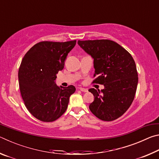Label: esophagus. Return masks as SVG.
<instances>
[{
	"label": "esophagus",
	"instance_id": "1",
	"mask_svg": "<svg viewBox=\"0 0 159 159\" xmlns=\"http://www.w3.org/2000/svg\"><path fill=\"white\" fill-rule=\"evenodd\" d=\"M79 90H80V91H82V92H84V93H87L88 91V90L87 89V88H79Z\"/></svg>",
	"mask_w": 159,
	"mask_h": 159
}]
</instances>
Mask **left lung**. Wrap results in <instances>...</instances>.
Here are the masks:
<instances>
[{
    "mask_svg": "<svg viewBox=\"0 0 159 159\" xmlns=\"http://www.w3.org/2000/svg\"><path fill=\"white\" fill-rule=\"evenodd\" d=\"M78 44L91 56L97 79L104 89L89 90L94 95L91 112L100 120L111 121L127 111L135 95L138 76L135 62L127 50L110 40L79 41Z\"/></svg>",
    "mask_w": 159,
    "mask_h": 159,
    "instance_id": "1",
    "label": "left lung"
}]
</instances>
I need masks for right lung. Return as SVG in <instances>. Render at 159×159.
Returning <instances> with one entry per match:
<instances>
[{
    "label": "right lung",
    "instance_id": "1",
    "mask_svg": "<svg viewBox=\"0 0 159 159\" xmlns=\"http://www.w3.org/2000/svg\"><path fill=\"white\" fill-rule=\"evenodd\" d=\"M76 41H43L26 53L19 69L20 93L29 111L43 122H52L66 111L74 85L60 88L55 80Z\"/></svg>",
    "mask_w": 159,
    "mask_h": 159
}]
</instances>
